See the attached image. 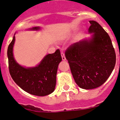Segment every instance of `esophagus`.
<instances>
[{
    "mask_svg": "<svg viewBox=\"0 0 120 120\" xmlns=\"http://www.w3.org/2000/svg\"><path fill=\"white\" fill-rule=\"evenodd\" d=\"M61 56H62V60H63V61H65V59H66V58H65V54H64V53L63 52H61Z\"/></svg>",
    "mask_w": 120,
    "mask_h": 120,
    "instance_id": "1",
    "label": "esophagus"
}]
</instances>
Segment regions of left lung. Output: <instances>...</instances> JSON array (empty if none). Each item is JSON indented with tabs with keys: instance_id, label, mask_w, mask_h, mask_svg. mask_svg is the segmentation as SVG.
I'll use <instances>...</instances> for the list:
<instances>
[{
	"instance_id": "8db88e82",
	"label": "left lung",
	"mask_w": 120,
	"mask_h": 120,
	"mask_svg": "<svg viewBox=\"0 0 120 120\" xmlns=\"http://www.w3.org/2000/svg\"><path fill=\"white\" fill-rule=\"evenodd\" d=\"M91 39L71 44L65 52L76 83L85 90L103 84L115 67L116 54L108 33L97 22L90 21Z\"/></svg>"
}]
</instances>
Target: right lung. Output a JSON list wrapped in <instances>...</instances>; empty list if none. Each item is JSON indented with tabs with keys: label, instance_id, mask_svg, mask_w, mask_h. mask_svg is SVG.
<instances>
[{
	"label": "right lung",
	"instance_id": "1",
	"mask_svg": "<svg viewBox=\"0 0 120 120\" xmlns=\"http://www.w3.org/2000/svg\"><path fill=\"white\" fill-rule=\"evenodd\" d=\"M35 27L32 30H38ZM15 36L8 48V65L10 75L14 81L24 91L37 96H44L54 91L56 86V73L59 64L62 61L60 50L46 55L35 67L24 68L15 61L13 45Z\"/></svg>",
	"mask_w": 120,
	"mask_h": 120
}]
</instances>
